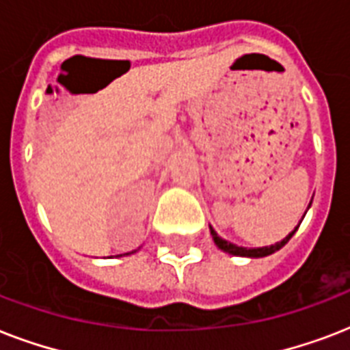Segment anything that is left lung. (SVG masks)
I'll return each instance as SVG.
<instances>
[{
    "label": "left lung",
    "instance_id": "1",
    "mask_svg": "<svg viewBox=\"0 0 350 350\" xmlns=\"http://www.w3.org/2000/svg\"><path fill=\"white\" fill-rule=\"evenodd\" d=\"M298 229V227H296ZM296 229L293 230V232L288 234L287 238H283L282 241H278V243L271 245V247H258V249H245V247H238V245L234 243H229V241H225L224 238H219L218 232L211 227V234H213L214 238V243L218 245L219 249L225 250V252H229V254H234V256H247V258H263V256H269L272 254V252H276V250H280L283 247V245L287 243L288 239L293 238V234L296 232Z\"/></svg>",
    "mask_w": 350,
    "mask_h": 350
}]
</instances>
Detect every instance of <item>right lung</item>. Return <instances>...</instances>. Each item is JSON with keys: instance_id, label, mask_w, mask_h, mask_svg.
I'll use <instances>...</instances> for the list:
<instances>
[{"instance_id": "add662e5", "label": "right lung", "mask_w": 350, "mask_h": 350, "mask_svg": "<svg viewBox=\"0 0 350 350\" xmlns=\"http://www.w3.org/2000/svg\"><path fill=\"white\" fill-rule=\"evenodd\" d=\"M126 254H129V252H126Z\"/></svg>"}]
</instances>
